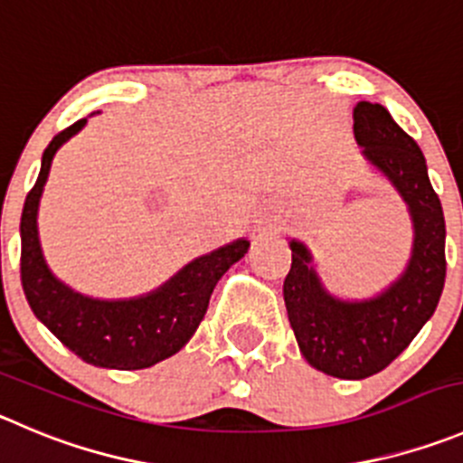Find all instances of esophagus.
I'll list each match as a JSON object with an SVG mask.
<instances>
[{"instance_id":"obj_1","label":"esophagus","mask_w":463,"mask_h":463,"mask_svg":"<svg viewBox=\"0 0 463 463\" xmlns=\"http://www.w3.org/2000/svg\"><path fill=\"white\" fill-rule=\"evenodd\" d=\"M276 217L274 214H260V217L256 219V231H262V232H271L276 231Z\"/></svg>"}]
</instances>
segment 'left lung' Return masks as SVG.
I'll return each mask as SVG.
<instances>
[{"instance_id":"8db88e82","label":"left lung","mask_w":463,"mask_h":463,"mask_svg":"<svg viewBox=\"0 0 463 463\" xmlns=\"http://www.w3.org/2000/svg\"><path fill=\"white\" fill-rule=\"evenodd\" d=\"M354 137L407 203L413 251L407 269L377 297L345 301L326 292L304 241L290 240L292 267L283 299L301 354L315 370L365 379L388 368L434 315L446 283V219L427 175L425 155L386 107L358 102Z\"/></svg>"}]
</instances>
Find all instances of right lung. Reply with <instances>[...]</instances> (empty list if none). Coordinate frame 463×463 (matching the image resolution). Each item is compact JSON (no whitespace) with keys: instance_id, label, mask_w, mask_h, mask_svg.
Masks as SVG:
<instances>
[{"instance_id":"1","label":"right lung","mask_w":463,"mask_h":463,"mask_svg":"<svg viewBox=\"0 0 463 463\" xmlns=\"http://www.w3.org/2000/svg\"><path fill=\"white\" fill-rule=\"evenodd\" d=\"M86 118L59 132L43 153L41 173L27 194L20 219V279L33 315L81 361L111 370H141L178 354L205 317L212 290L249 251V240H235L196 258L157 290L134 299H93L68 288L47 267L38 240V203L52 159Z\"/></svg>"}]
</instances>
